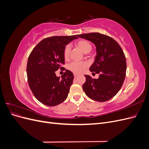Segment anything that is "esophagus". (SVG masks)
I'll return each instance as SVG.
<instances>
[{"label": "esophagus", "instance_id": "obj_1", "mask_svg": "<svg viewBox=\"0 0 149 149\" xmlns=\"http://www.w3.org/2000/svg\"><path fill=\"white\" fill-rule=\"evenodd\" d=\"M78 76H79V75H78V74H76V73H74V78H77Z\"/></svg>", "mask_w": 149, "mask_h": 149}]
</instances>
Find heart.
<instances>
[{"mask_svg":"<svg viewBox=\"0 0 149 149\" xmlns=\"http://www.w3.org/2000/svg\"><path fill=\"white\" fill-rule=\"evenodd\" d=\"M76 45L84 53H89L92 49L91 43L86 40H79L76 43ZM70 52L71 47L70 45H66L63 50V56L65 60H68L69 58ZM88 65L86 62L74 61L70 63L68 68V69L71 71L73 72V73L79 74L83 73L84 70L88 67Z\"/></svg>","mask_w":149,"mask_h":149,"instance_id":"b5f03b06","label":"heart"}]
</instances>
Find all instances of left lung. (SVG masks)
<instances>
[{
    "mask_svg": "<svg viewBox=\"0 0 149 149\" xmlns=\"http://www.w3.org/2000/svg\"><path fill=\"white\" fill-rule=\"evenodd\" d=\"M78 37L95 45L96 56L89 70L100 74L98 79L84 75L83 91L94 101L111 100L119 92L125 78L127 65L123 50L115 40L106 35L94 32L78 35Z\"/></svg>",
    "mask_w": 149,
    "mask_h": 149,
    "instance_id": "8db88e82",
    "label": "left lung"
}]
</instances>
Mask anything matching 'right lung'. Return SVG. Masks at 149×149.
Wrapping results in <instances>:
<instances>
[{
    "label": "right lung",
    "instance_id": "obj_1",
    "mask_svg": "<svg viewBox=\"0 0 149 149\" xmlns=\"http://www.w3.org/2000/svg\"><path fill=\"white\" fill-rule=\"evenodd\" d=\"M78 35L55 36L44 38L31 51L26 65L28 82L34 96L43 104L55 106L68 97L74 76L66 70L61 78L55 71L65 70L63 50Z\"/></svg>",
    "mask_w": 149,
    "mask_h": 149
}]
</instances>
